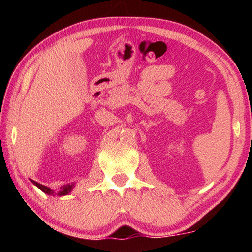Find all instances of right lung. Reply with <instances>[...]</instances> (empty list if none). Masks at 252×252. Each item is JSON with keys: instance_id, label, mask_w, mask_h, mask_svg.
I'll list each match as a JSON object with an SVG mask.
<instances>
[{"instance_id": "obj_1", "label": "right lung", "mask_w": 252, "mask_h": 252, "mask_svg": "<svg viewBox=\"0 0 252 252\" xmlns=\"http://www.w3.org/2000/svg\"><path fill=\"white\" fill-rule=\"evenodd\" d=\"M32 182L34 185L36 186L37 188H40L41 190H42L43 192H46V194H48V195H51V194H54V191L51 190L50 188H48V187H46V186H42V185H40V184H37V182H35V181H33L32 180ZM72 187H73V185H66V186H63V187L61 188V191H58L57 192V195L58 196H63V195H67L68 192L71 191V189H72Z\"/></svg>"}]
</instances>
